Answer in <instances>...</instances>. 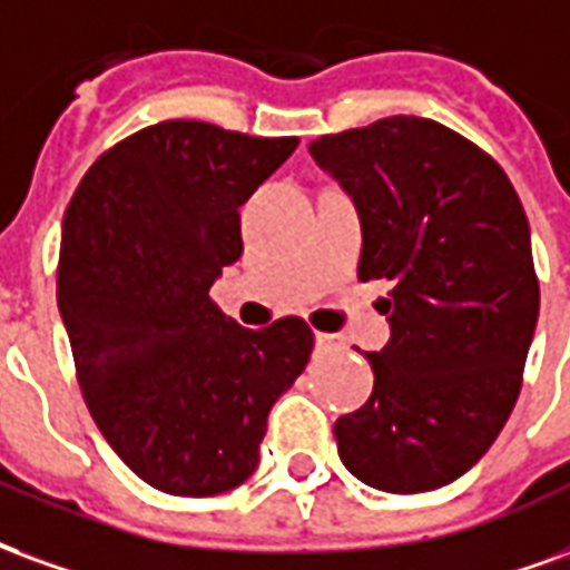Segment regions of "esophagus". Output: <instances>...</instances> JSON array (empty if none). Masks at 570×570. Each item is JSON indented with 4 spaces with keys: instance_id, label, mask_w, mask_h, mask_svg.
<instances>
[{
    "instance_id": "obj_1",
    "label": "esophagus",
    "mask_w": 570,
    "mask_h": 570,
    "mask_svg": "<svg viewBox=\"0 0 570 570\" xmlns=\"http://www.w3.org/2000/svg\"><path fill=\"white\" fill-rule=\"evenodd\" d=\"M315 346L322 348V352L340 348V336H334V334H315Z\"/></svg>"
}]
</instances>
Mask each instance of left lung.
Instances as JSON below:
<instances>
[{
	"mask_svg": "<svg viewBox=\"0 0 570 570\" xmlns=\"http://www.w3.org/2000/svg\"><path fill=\"white\" fill-rule=\"evenodd\" d=\"M309 154L358 209V279L394 282L392 336L364 355L373 394L334 425L340 461L380 492H431L517 404L541 309L529 218L504 169L438 120L394 115Z\"/></svg>",
	"mask_w": 570,
	"mask_h": 570,
	"instance_id": "left-lung-1",
	"label": "left lung"
}]
</instances>
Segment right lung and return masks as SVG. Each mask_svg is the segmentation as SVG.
Masks as SVG:
<instances>
[{
  "label": "right lung",
  "mask_w": 570,
  "mask_h": 570,
  "mask_svg": "<svg viewBox=\"0 0 570 570\" xmlns=\"http://www.w3.org/2000/svg\"><path fill=\"white\" fill-rule=\"evenodd\" d=\"M297 142L164 120L102 154L66 209L57 306L81 394L120 461L160 492L245 483L269 410L309 361L303 318L252 331L209 301L243 255L239 206Z\"/></svg>",
  "instance_id": "obj_1"
}]
</instances>
